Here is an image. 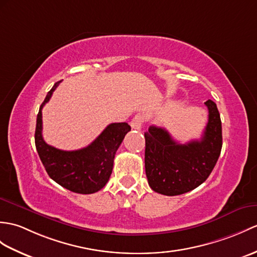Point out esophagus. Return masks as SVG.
<instances>
[{
    "label": "esophagus",
    "mask_w": 257,
    "mask_h": 257,
    "mask_svg": "<svg viewBox=\"0 0 257 257\" xmlns=\"http://www.w3.org/2000/svg\"><path fill=\"white\" fill-rule=\"evenodd\" d=\"M143 122H145V117H143V115H141V114H138L133 118V120H131V122H130V126L133 129L140 130Z\"/></svg>",
    "instance_id": "1"
}]
</instances>
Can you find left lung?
I'll return each mask as SVG.
<instances>
[{
    "instance_id": "left-lung-1",
    "label": "left lung",
    "mask_w": 257,
    "mask_h": 257,
    "mask_svg": "<svg viewBox=\"0 0 257 257\" xmlns=\"http://www.w3.org/2000/svg\"><path fill=\"white\" fill-rule=\"evenodd\" d=\"M205 105L209 115L200 140L181 145L169 131L157 126L145 133L146 174L154 192L182 195L198 187L210 175L221 152L222 127L217 105L210 99Z\"/></svg>"
}]
</instances>
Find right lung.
I'll use <instances>...</instances> for the list:
<instances>
[{
  "label": "right lung",
  "instance_id": "1",
  "mask_svg": "<svg viewBox=\"0 0 257 257\" xmlns=\"http://www.w3.org/2000/svg\"><path fill=\"white\" fill-rule=\"evenodd\" d=\"M60 82L48 92L39 108L35 131L36 149L51 180L73 193H96L108 182L116 151L131 128L127 122L110 123L91 145L75 151H63L47 145L43 138L41 110Z\"/></svg>",
  "mask_w": 257,
  "mask_h": 257
}]
</instances>
